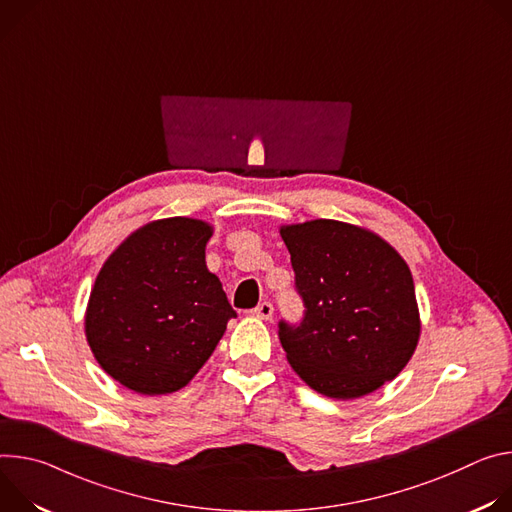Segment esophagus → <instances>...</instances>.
Returning <instances> with one entry per match:
<instances>
[{"mask_svg":"<svg viewBox=\"0 0 512 512\" xmlns=\"http://www.w3.org/2000/svg\"><path fill=\"white\" fill-rule=\"evenodd\" d=\"M272 313H274V307H272L268 301L260 303V305H258V307L252 311V315H254V317H258V319H264V321L272 319Z\"/></svg>","mask_w":512,"mask_h":512,"instance_id":"esophagus-1","label":"esophagus"}]
</instances>
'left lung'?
I'll return each mask as SVG.
<instances>
[{"label":"left lung","instance_id":"obj_1","mask_svg":"<svg viewBox=\"0 0 512 512\" xmlns=\"http://www.w3.org/2000/svg\"><path fill=\"white\" fill-rule=\"evenodd\" d=\"M307 313L280 321L291 368L315 392L360 399L396 378L413 358L421 317L409 264L366 227L311 219L280 225Z\"/></svg>","mask_w":512,"mask_h":512}]
</instances>
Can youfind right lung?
Here are the masks:
<instances>
[{
    "mask_svg": "<svg viewBox=\"0 0 512 512\" xmlns=\"http://www.w3.org/2000/svg\"><path fill=\"white\" fill-rule=\"evenodd\" d=\"M213 225L164 217L138 227L103 262L85 311L97 364L122 386L170 394L213 354L236 311L207 270Z\"/></svg>",
    "mask_w": 512,
    "mask_h": 512,
    "instance_id": "1",
    "label": "right lung"
}]
</instances>
